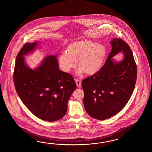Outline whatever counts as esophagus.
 I'll return each mask as SVG.
<instances>
[{
    "mask_svg": "<svg viewBox=\"0 0 152 152\" xmlns=\"http://www.w3.org/2000/svg\"><path fill=\"white\" fill-rule=\"evenodd\" d=\"M75 81L76 83V85L77 87H80L81 86V81L79 79H75Z\"/></svg>",
    "mask_w": 152,
    "mask_h": 152,
    "instance_id": "34e87169",
    "label": "esophagus"
}]
</instances>
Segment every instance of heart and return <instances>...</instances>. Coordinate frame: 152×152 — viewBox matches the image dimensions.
<instances>
[{
  "mask_svg": "<svg viewBox=\"0 0 152 152\" xmlns=\"http://www.w3.org/2000/svg\"><path fill=\"white\" fill-rule=\"evenodd\" d=\"M67 52L60 56L59 65L62 70L68 72L77 65L80 67L77 71L78 75L84 72L92 75L99 71L106 57L107 49L102 44H97L88 39L73 42L67 48Z\"/></svg>",
  "mask_w": 152,
  "mask_h": 152,
  "instance_id": "b5f03b06",
  "label": "heart"
}]
</instances>
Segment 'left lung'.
<instances>
[{
	"label": "left lung",
	"instance_id": "1",
	"mask_svg": "<svg viewBox=\"0 0 152 152\" xmlns=\"http://www.w3.org/2000/svg\"><path fill=\"white\" fill-rule=\"evenodd\" d=\"M112 49L105 64L94 75L82 81L85 109L97 120L109 118L126 106L132 94L137 77V67L126 42L118 38L110 42ZM122 52L124 58L115 62L112 57Z\"/></svg>",
	"mask_w": 152,
	"mask_h": 152
}]
</instances>
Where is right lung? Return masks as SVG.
<instances>
[{
  "instance_id": "obj_1",
  "label": "right lung",
  "mask_w": 152,
  "mask_h": 152,
  "mask_svg": "<svg viewBox=\"0 0 152 152\" xmlns=\"http://www.w3.org/2000/svg\"><path fill=\"white\" fill-rule=\"evenodd\" d=\"M37 42L26 43L17 56L13 81L17 93L35 116L48 122L61 119L67 110L68 100L77 88L72 75L61 71L55 55H49L31 69L24 55L36 48Z\"/></svg>"
}]
</instances>
